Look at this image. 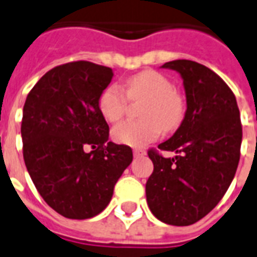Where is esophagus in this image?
I'll return each instance as SVG.
<instances>
[{
    "instance_id": "obj_1",
    "label": "esophagus",
    "mask_w": 257,
    "mask_h": 257,
    "mask_svg": "<svg viewBox=\"0 0 257 257\" xmlns=\"http://www.w3.org/2000/svg\"><path fill=\"white\" fill-rule=\"evenodd\" d=\"M133 155H135V157H143L147 155V152H145L144 149H135V151H133Z\"/></svg>"
}]
</instances>
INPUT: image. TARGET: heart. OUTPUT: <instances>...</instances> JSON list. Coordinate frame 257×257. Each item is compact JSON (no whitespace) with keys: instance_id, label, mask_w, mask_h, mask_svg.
<instances>
[{"instance_id":"1","label":"heart","mask_w":257,"mask_h":257,"mask_svg":"<svg viewBox=\"0 0 257 257\" xmlns=\"http://www.w3.org/2000/svg\"><path fill=\"white\" fill-rule=\"evenodd\" d=\"M125 92H124L123 90ZM131 101H144L140 105L139 121H124L112 131L118 144L143 147L156 140L163 131L172 132L180 126L185 114V101L175 90L169 78L156 70H144L126 80L124 89L118 85L105 88L98 98L101 114L109 122L124 116Z\"/></svg>"}]
</instances>
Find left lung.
Returning <instances> with one entry per match:
<instances>
[{
	"instance_id": "obj_1",
	"label": "left lung",
	"mask_w": 257,
	"mask_h": 257,
	"mask_svg": "<svg viewBox=\"0 0 257 257\" xmlns=\"http://www.w3.org/2000/svg\"><path fill=\"white\" fill-rule=\"evenodd\" d=\"M161 68L181 76L187 110L175 135L159 145L177 156L148 152L153 173L145 193L157 219L183 227L203 219L225 195L239 165L243 129L235 94L213 70L191 60Z\"/></svg>"
}]
</instances>
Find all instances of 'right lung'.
Instances as JSON below:
<instances>
[{
	"instance_id": "1",
	"label": "right lung",
	"mask_w": 257,
	"mask_h": 257,
	"mask_svg": "<svg viewBox=\"0 0 257 257\" xmlns=\"http://www.w3.org/2000/svg\"><path fill=\"white\" fill-rule=\"evenodd\" d=\"M113 70L89 61L56 66L26 97L21 136L24 160L46 204L68 219L102 212L133 160L128 145L114 144L98 108Z\"/></svg>"
}]
</instances>
